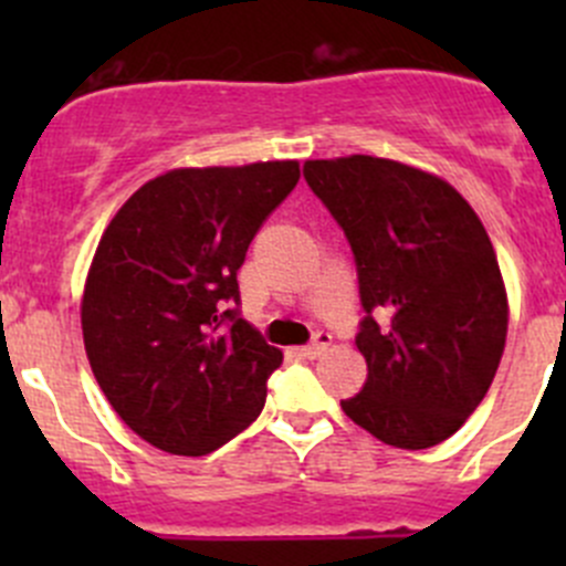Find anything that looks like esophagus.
<instances>
[{"mask_svg": "<svg viewBox=\"0 0 566 566\" xmlns=\"http://www.w3.org/2000/svg\"><path fill=\"white\" fill-rule=\"evenodd\" d=\"M328 345H331V336L325 334V331H317V334L312 336L310 345L298 347V350H295V353H298V356H304V358H317L319 353H323Z\"/></svg>", "mask_w": 566, "mask_h": 566, "instance_id": "1", "label": "esophagus"}]
</instances>
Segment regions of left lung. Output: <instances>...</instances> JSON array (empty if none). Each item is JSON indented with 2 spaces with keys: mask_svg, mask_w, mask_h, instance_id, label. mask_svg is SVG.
<instances>
[{
  "mask_svg": "<svg viewBox=\"0 0 566 566\" xmlns=\"http://www.w3.org/2000/svg\"><path fill=\"white\" fill-rule=\"evenodd\" d=\"M350 243L367 358L342 410L397 449H430L488 394L506 342L499 260L471 205L441 177L373 156L306 161Z\"/></svg>",
  "mask_w": 566,
  "mask_h": 566,
  "instance_id": "obj_1",
  "label": "left lung"
}]
</instances>
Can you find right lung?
<instances>
[{"instance_id": "obj_1", "label": "right lung", "mask_w": 566, "mask_h": 566, "mask_svg": "<svg viewBox=\"0 0 566 566\" xmlns=\"http://www.w3.org/2000/svg\"><path fill=\"white\" fill-rule=\"evenodd\" d=\"M298 177L295 161L175 169L106 227L84 347L119 419L156 449L199 458L260 416L282 350L241 317L238 268Z\"/></svg>"}]
</instances>
